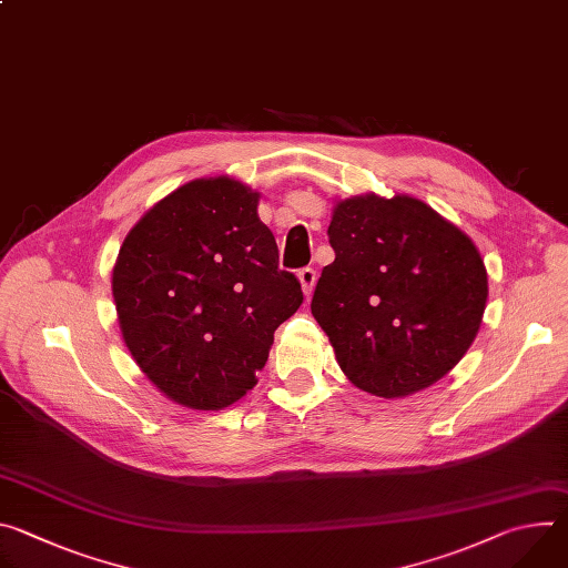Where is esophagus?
I'll list each match as a JSON object with an SVG mask.
<instances>
[{
  "mask_svg": "<svg viewBox=\"0 0 568 568\" xmlns=\"http://www.w3.org/2000/svg\"><path fill=\"white\" fill-rule=\"evenodd\" d=\"M298 281L303 287V294L310 296L314 290V283H316V272L312 267H303V270H298Z\"/></svg>",
  "mask_w": 568,
  "mask_h": 568,
  "instance_id": "1",
  "label": "esophagus"
}]
</instances>
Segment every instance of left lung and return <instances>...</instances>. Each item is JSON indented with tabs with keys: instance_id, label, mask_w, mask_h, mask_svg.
<instances>
[{
	"instance_id": "1",
	"label": "left lung",
	"mask_w": 568,
	"mask_h": 568,
	"mask_svg": "<svg viewBox=\"0 0 568 568\" xmlns=\"http://www.w3.org/2000/svg\"><path fill=\"white\" fill-rule=\"evenodd\" d=\"M328 235L335 263L323 267L310 307L348 379L404 397L447 375L488 301L474 242L407 195L339 202Z\"/></svg>"
}]
</instances>
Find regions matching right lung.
<instances>
[{
  "mask_svg": "<svg viewBox=\"0 0 568 568\" xmlns=\"http://www.w3.org/2000/svg\"><path fill=\"white\" fill-rule=\"evenodd\" d=\"M256 204L229 178L195 180L134 224L114 265L132 357L191 409L215 412L254 388L274 331L303 303Z\"/></svg>",
  "mask_w": 568,
  "mask_h": 568,
  "instance_id": "1",
  "label": "right lung"
}]
</instances>
